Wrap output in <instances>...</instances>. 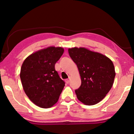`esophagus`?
<instances>
[{
	"label": "esophagus",
	"instance_id": "34e87169",
	"mask_svg": "<svg viewBox=\"0 0 134 134\" xmlns=\"http://www.w3.org/2000/svg\"><path fill=\"white\" fill-rule=\"evenodd\" d=\"M65 81H66V83H69V81H70V79H69V78L68 79H66V80H65Z\"/></svg>",
	"mask_w": 134,
	"mask_h": 134
}]
</instances>
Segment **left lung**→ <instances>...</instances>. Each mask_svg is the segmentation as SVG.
Returning <instances> with one entry per match:
<instances>
[{
  "label": "left lung",
  "instance_id": "1",
  "mask_svg": "<svg viewBox=\"0 0 134 134\" xmlns=\"http://www.w3.org/2000/svg\"><path fill=\"white\" fill-rule=\"evenodd\" d=\"M71 58L76 64L81 84L75 90L79 100L86 105H94L105 97L115 76L114 64L103 54L85 48H69Z\"/></svg>",
  "mask_w": 134,
  "mask_h": 134
}]
</instances>
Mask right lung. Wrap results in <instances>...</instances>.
<instances>
[{
	"instance_id": "1",
	"label": "right lung",
	"mask_w": 134,
	"mask_h": 134,
	"mask_svg": "<svg viewBox=\"0 0 134 134\" xmlns=\"http://www.w3.org/2000/svg\"><path fill=\"white\" fill-rule=\"evenodd\" d=\"M64 52L61 47L50 46L35 52L23 63L20 77L25 94L42 108L57 102L65 83L55 69V64Z\"/></svg>"
}]
</instances>
